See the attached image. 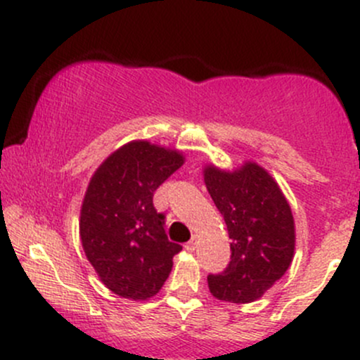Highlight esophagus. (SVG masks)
I'll list each match as a JSON object with an SVG mask.
<instances>
[{
	"mask_svg": "<svg viewBox=\"0 0 360 360\" xmlns=\"http://www.w3.org/2000/svg\"><path fill=\"white\" fill-rule=\"evenodd\" d=\"M195 247H197V237H192L191 240L185 243V249L187 250H195Z\"/></svg>",
	"mask_w": 360,
	"mask_h": 360,
	"instance_id": "1",
	"label": "esophagus"
}]
</instances>
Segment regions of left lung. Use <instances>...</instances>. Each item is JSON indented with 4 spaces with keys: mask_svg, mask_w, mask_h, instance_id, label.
Wrapping results in <instances>:
<instances>
[{
    "mask_svg": "<svg viewBox=\"0 0 360 360\" xmlns=\"http://www.w3.org/2000/svg\"><path fill=\"white\" fill-rule=\"evenodd\" d=\"M204 181L230 235V264L210 274L212 295L231 304L254 302L290 268L295 226L287 199L264 168L245 163L235 172L204 169Z\"/></svg>",
    "mask_w": 360,
    "mask_h": 360,
    "instance_id": "1",
    "label": "left lung"
}]
</instances>
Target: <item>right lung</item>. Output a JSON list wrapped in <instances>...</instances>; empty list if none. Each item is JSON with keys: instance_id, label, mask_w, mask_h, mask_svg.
<instances>
[{"instance_id": "obj_1", "label": "right lung", "mask_w": 360, "mask_h": 360, "mask_svg": "<svg viewBox=\"0 0 360 360\" xmlns=\"http://www.w3.org/2000/svg\"><path fill=\"white\" fill-rule=\"evenodd\" d=\"M181 165L176 150L135 141L115 150L91 179L80 210L84 252L123 299L156 295L181 250L168 240L165 214L153 204L156 188Z\"/></svg>"}]
</instances>
